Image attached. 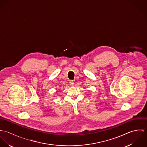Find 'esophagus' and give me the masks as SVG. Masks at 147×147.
Returning <instances> with one entry per match:
<instances>
[{"label": "esophagus", "mask_w": 147, "mask_h": 147, "mask_svg": "<svg viewBox=\"0 0 147 147\" xmlns=\"http://www.w3.org/2000/svg\"><path fill=\"white\" fill-rule=\"evenodd\" d=\"M69 83L71 85V86H73L74 85V82L73 80H69Z\"/></svg>", "instance_id": "esophagus-1"}]
</instances>
